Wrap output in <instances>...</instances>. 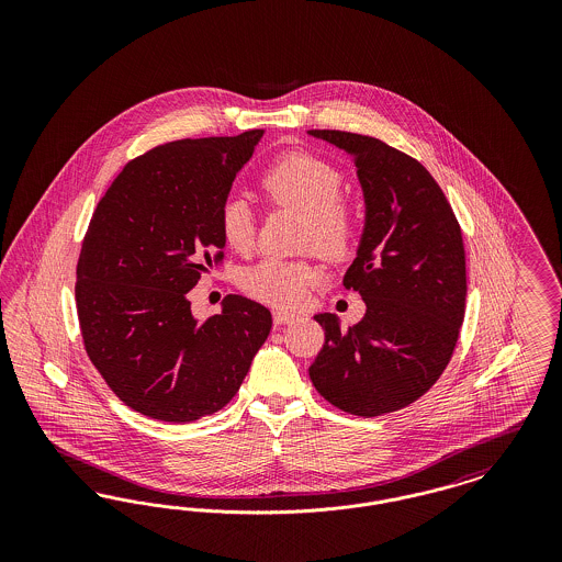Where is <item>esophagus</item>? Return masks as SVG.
Here are the masks:
<instances>
[{"label":"esophagus","mask_w":562,"mask_h":562,"mask_svg":"<svg viewBox=\"0 0 562 562\" xmlns=\"http://www.w3.org/2000/svg\"><path fill=\"white\" fill-rule=\"evenodd\" d=\"M291 321H294V314H291V312L273 310V322H276V324H289Z\"/></svg>","instance_id":"obj_1"}]
</instances>
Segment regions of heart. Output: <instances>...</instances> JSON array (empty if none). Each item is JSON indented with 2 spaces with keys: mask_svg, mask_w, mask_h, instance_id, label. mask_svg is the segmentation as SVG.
Instances as JSON below:
<instances>
[{
  "mask_svg": "<svg viewBox=\"0 0 562 562\" xmlns=\"http://www.w3.org/2000/svg\"><path fill=\"white\" fill-rule=\"evenodd\" d=\"M259 186L271 204L303 213L301 244L316 248L328 259L346 257L358 236V211L341 193L344 175L333 161L310 151H286L263 170ZM218 232L236 252H248L255 244V214L241 198H227L218 211ZM321 280V269L307 259L268 257L241 269L244 293L276 305L294 307Z\"/></svg>",
  "mask_w": 562,
  "mask_h": 562,
  "instance_id": "obj_1",
  "label": "heart"
}]
</instances>
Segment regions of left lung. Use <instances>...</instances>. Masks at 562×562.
<instances>
[{
    "instance_id": "left-lung-1",
    "label": "left lung",
    "mask_w": 562,
    "mask_h": 562,
    "mask_svg": "<svg viewBox=\"0 0 562 562\" xmlns=\"http://www.w3.org/2000/svg\"><path fill=\"white\" fill-rule=\"evenodd\" d=\"M310 134L348 151L367 204L358 255L344 276L367 314L348 330L333 314L314 316L324 346L310 379L333 406L379 417L422 398L453 356L468 291L461 227L415 158L364 134Z\"/></svg>"
}]
</instances>
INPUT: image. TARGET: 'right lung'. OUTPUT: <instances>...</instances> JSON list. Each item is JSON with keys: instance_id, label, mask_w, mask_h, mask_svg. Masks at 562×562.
Returning <instances> with one entry per match:
<instances>
[{"instance_id": "add662e5", "label": "right lung", "mask_w": 562, "mask_h": 562, "mask_svg": "<svg viewBox=\"0 0 562 562\" xmlns=\"http://www.w3.org/2000/svg\"><path fill=\"white\" fill-rule=\"evenodd\" d=\"M261 136L158 145L124 166L92 213L76 282L83 348L140 415L188 424L221 411L268 339L261 303L227 294L200 322L188 299L223 261L218 211Z\"/></svg>"}]
</instances>
